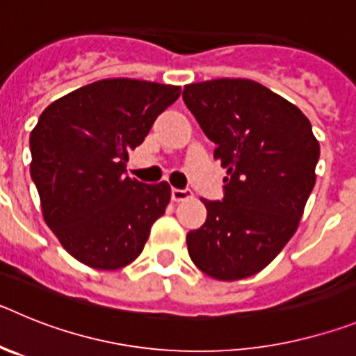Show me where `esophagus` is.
<instances>
[{
	"label": "esophagus",
	"mask_w": 356,
	"mask_h": 356,
	"mask_svg": "<svg viewBox=\"0 0 356 356\" xmlns=\"http://www.w3.org/2000/svg\"><path fill=\"white\" fill-rule=\"evenodd\" d=\"M188 197H193V193H191V191H184V188H171V200L176 201V203L188 200Z\"/></svg>",
	"instance_id": "esophagus-1"
}]
</instances>
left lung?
Here are the masks:
<instances>
[{
  "label": "left lung",
  "instance_id": "left-lung-1",
  "mask_svg": "<svg viewBox=\"0 0 356 356\" xmlns=\"http://www.w3.org/2000/svg\"><path fill=\"white\" fill-rule=\"evenodd\" d=\"M184 102L226 169L222 201L187 234L191 260L221 282L260 273L300 226L316 185L319 143L307 115L246 78L188 83Z\"/></svg>",
  "mask_w": 356,
  "mask_h": 356
}]
</instances>
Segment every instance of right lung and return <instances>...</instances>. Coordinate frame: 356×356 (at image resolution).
<instances>
[{"label":"right lung","instance_id":"1","mask_svg":"<svg viewBox=\"0 0 356 356\" xmlns=\"http://www.w3.org/2000/svg\"><path fill=\"white\" fill-rule=\"evenodd\" d=\"M178 97V85L106 78L40 114L30 135L31 180L44 221L78 262L114 271L143 253L171 187L124 175L128 153Z\"/></svg>","mask_w":356,"mask_h":356}]
</instances>
